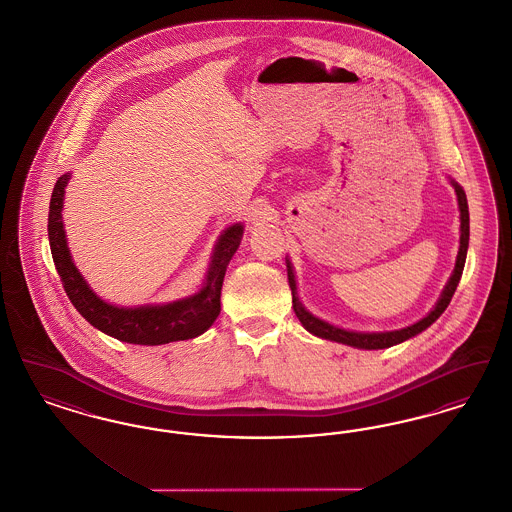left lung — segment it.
<instances>
[{
  "mask_svg": "<svg viewBox=\"0 0 512 512\" xmlns=\"http://www.w3.org/2000/svg\"><path fill=\"white\" fill-rule=\"evenodd\" d=\"M451 184L457 192V201H459V211H461V245H459V255H457V263L453 268V274L447 282V286L443 288L441 297L436 303V307L426 315L424 318H420L418 322H414L407 328H401V330H391V332H353V330H343L338 328L322 318L311 315L303 303L299 301V295H297V284H295V276H293L292 263L286 259V267H288V282H290V288H292V303L293 311H295V317L299 318V322L303 324V328L307 332H311L313 336H318L322 340L338 341V343H345V345H351V347H357V349H386L391 345H397L401 341L409 340L414 338L416 334L424 332L430 324H434L441 313L447 309V305L451 303V297L459 286V280L463 276L464 261H466V251H468V238H470V219H468V203H466V194H464L463 188L451 178Z\"/></svg>",
  "mask_w": 512,
  "mask_h": 512,
  "instance_id": "obj_1",
  "label": "left lung"
}]
</instances>
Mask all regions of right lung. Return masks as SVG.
<instances>
[{
  "label": "right lung",
  "mask_w": 512,
  "mask_h": 512,
  "mask_svg": "<svg viewBox=\"0 0 512 512\" xmlns=\"http://www.w3.org/2000/svg\"><path fill=\"white\" fill-rule=\"evenodd\" d=\"M69 180L71 172L63 174L55 182L49 201L48 236L53 263L74 309L103 334L136 345L192 340L207 332L219 317L222 280L230 259L242 242L244 224H232L220 234L199 292L165 305L117 307L96 295L73 263L61 217Z\"/></svg>",
  "instance_id": "right-lung-1"
}]
</instances>
